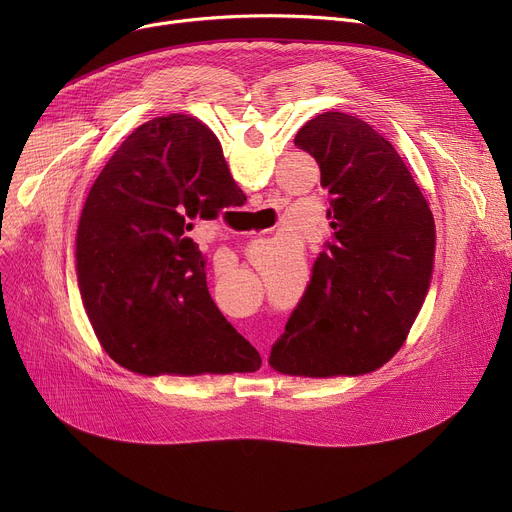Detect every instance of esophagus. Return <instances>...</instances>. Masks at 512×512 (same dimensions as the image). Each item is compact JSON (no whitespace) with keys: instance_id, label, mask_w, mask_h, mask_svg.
<instances>
[{"instance_id":"obj_1","label":"esophagus","mask_w":512,"mask_h":512,"mask_svg":"<svg viewBox=\"0 0 512 512\" xmlns=\"http://www.w3.org/2000/svg\"><path fill=\"white\" fill-rule=\"evenodd\" d=\"M261 357H263V363H265V359H267V355H265V351L261 348Z\"/></svg>"}]
</instances>
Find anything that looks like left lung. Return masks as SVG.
Listing matches in <instances>:
<instances>
[{"instance_id": "obj_1", "label": "left lung", "mask_w": 512, "mask_h": 512, "mask_svg": "<svg viewBox=\"0 0 512 512\" xmlns=\"http://www.w3.org/2000/svg\"><path fill=\"white\" fill-rule=\"evenodd\" d=\"M294 145L319 164L334 236L270 365L305 378L363 375L398 353L425 301L434 215L405 161L367 122L324 112Z\"/></svg>"}]
</instances>
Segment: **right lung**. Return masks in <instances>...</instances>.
Returning <instances> with one entry per match:
<instances>
[{"label": "right lung", "mask_w": 512, "mask_h": 512, "mask_svg": "<svg viewBox=\"0 0 512 512\" xmlns=\"http://www.w3.org/2000/svg\"><path fill=\"white\" fill-rule=\"evenodd\" d=\"M245 193L220 141L182 114L141 124L91 186L76 230V278L91 326L141 375L247 373L261 357L215 307L191 238Z\"/></svg>", "instance_id": "obj_1"}]
</instances>
